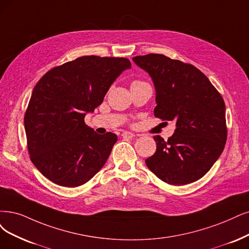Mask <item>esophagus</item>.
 Returning <instances> with one entry per match:
<instances>
[{
    "mask_svg": "<svg viewBox=\"0 0 249 249\" xmlns=\"http://www.w3.org/2000/svg\"><path fill=\"white\" fill-rule=\"evenodd\" d=\"M122 136L124 137V139H132V137L134 136V134L132 132H128V131H125L122 133Z\"/></svg>",
    "mask_w": 249,
    "mask_h": 249,
    "instance_id": "1",
    "label": "esophagus"
}]
</instances>
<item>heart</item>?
<instances>
[{"mask_svg": "<svg viewBox=\"0 0 249 249\" xmlns=\"http://www.w3.org/2000/svg\"><path fill=\"white\" fill-rule=\"evenodd\" d=\"M140 83H142V81H140V80H134V81H132V83H131V85H135V84H140Z\"/></svg>", "mask_w": 249, "mask_h": 249, "instance_id": "b5f03b06", "label": "heart"}]
</instances>
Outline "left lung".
I'll return each mask as SVG.
<instances>
[{"mask_svg": "<svg viewBox=\"0 0 249 249\" xmlns=\"http://www.w3.org/2000/svg\"><path fill=\"white\" fill-rule=\"evenodd\" d=\"M149 72L156 88L154 115L177 122L167 141L155 135L156 153L146 166L161 180L183 186L204 177L227 142L225 101L208 78L193 64L151 53L133 57Z\"/></svg>", "mask_w": 249, "mask_h": 249, "instance_id": "1", "label": "left lung"}]
</instances>
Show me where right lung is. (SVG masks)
I'll use <instances>...</instances> for the list:
<instances>
[{"mask_svg":"<svg viewBox=\"0 0 249 249\" xmlns=\"http://www.w3.org/2000/svg\"><path fill=\"white\" fill-rule=\"evenodd\" d=\"M124 57L81 56L48 71L24 114L27 151L35 166L61 187L84 185L103 168L117 135L98 134L84 121L116 78L130 69Z\"/></svg>","mask_w":249,"mask_h":249,"instance_id":"right-lung-1","label":"right lung"}]
</instances>
